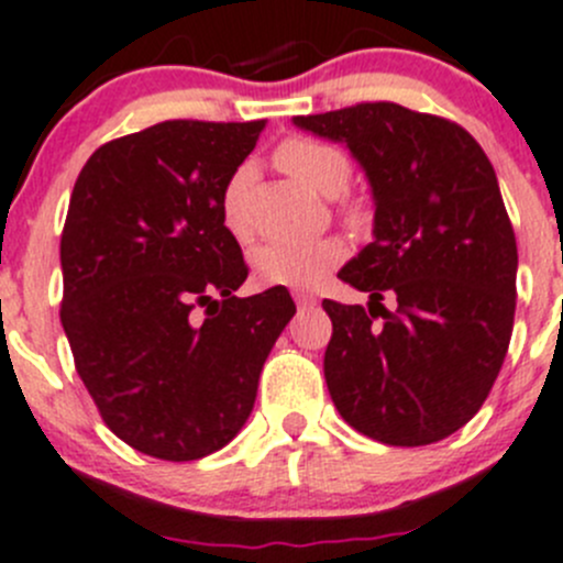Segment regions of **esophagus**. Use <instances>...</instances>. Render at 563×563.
<instances>
[{
	"instance_id": "obj_1",
	"label": "esophagus",
	"mask_w": 563,
	"mask_h": 563,
	"mask_svg": "<svg viewBox=\"0 0 563 563\" xmlns=\"http://www.w3.org/2000/svg\"><path fill=\"white\" fill-rule=\"evenodd\" d=\"M294 302H297L299 308H311V306H317V297L308 291H294Z\"/></svg>"
}]
</instances>
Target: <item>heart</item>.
Instances as JSON below:
<instances>
[{
	"label": "heart",
	"instance_id": "heart-1",
	"mask_svg": "<svg viewBox=\"0 0 563 563\" xmlns=\"http://www.w3.org/2000/svg\"><path fill=\"white\" fill-rule=\"evenodd\" d=\"M275 163L288 177H294L311 191L324 194V197H335L344 191L350 183V172H353L339 146L317 139H286L275 150ZM246 183H250V166H239L222 194L224 228L235 239L250 235V224H246L244 208H241ZM350 217L355 219L358 213H350ZM344 241L333 239V235L313 241H269V244L257 246L252 255V266H255L257 280L266 286L313 288L328 277L330 269L344 261Z\"/></svg>",
	"mask_w": 563,
	"mask_h": 563
}]
</instances>
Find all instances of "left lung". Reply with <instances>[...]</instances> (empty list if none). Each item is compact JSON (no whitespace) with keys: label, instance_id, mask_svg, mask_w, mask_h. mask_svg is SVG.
<instances>
[{"label":"left lung","instance_id":"1","mask_svg":"<svg viewBox=\"0 0 563 563\" xmlns=\"http://www.w3.org/2000/svg\"><path fill=\"white\" fill-rule=\"evenodd\" d=\"M294 124L353 152L375 199V239L339 272L369 308L322 302L330 397L383 444L448 439L481 411L514 330L517 239L495 169L464 128L394 102Z\"/></svg>","mask_w":563,"mask_h":563}]
</instances>
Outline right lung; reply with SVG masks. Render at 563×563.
Wrapping results in <instances>:
<instances>
[{"instance_id": "right-lung-1", "label": "right lung", "mask_w": 563, "mask_h": 563, "mask_svg": "<svg viewBox=\"0 0 563 563\" xmlns=\"http://www.w3.org/2000/svg\"><path fill=\"white\" fill-rule=\"evenodd\" d=\"M266 122H161L99 146L60 235V322L104 424L139 453L197 461L255 406L294 317L283 286L235 297L246 264L222 194Z\"/></svg>"}]
</instances>
